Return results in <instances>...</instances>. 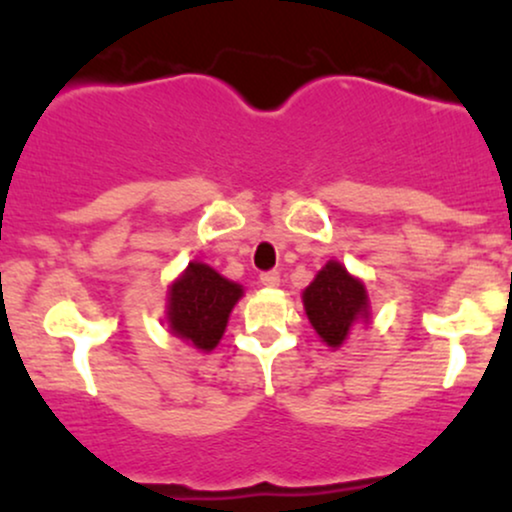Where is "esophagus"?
Here are the masks:
<instances>
[{"label":"esophagus","instance_id":"esophagus-1","mask_svg":"<svg viewBox=\"0 0 512 512\" xmlns=\"http://www.w3.org/2000/svg\"><path fill=\"white\" fill-rule=\"evenodd\" d=\"M261 284H263L265 288H274V286H279V272H277V270L263 272V274H261Z\"/></svg>","mask_w":512,"mask_h":512}]
</instances>
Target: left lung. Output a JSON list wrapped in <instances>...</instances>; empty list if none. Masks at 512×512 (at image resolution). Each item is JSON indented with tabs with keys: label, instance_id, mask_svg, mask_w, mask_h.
<instances>
[{
	"label": "left lung",
	"instance_id": "8db88e82",
	"mask_svg": "<svg viewBox=\"0 0 512 512\" xmlns=\"http://www.w3.org/2000/svg\"><path fill=\"white\" fill-rule=\"evenodd\" d=\"M307 316L318 337L337 348L360 318H367V291L337 261H330L302 293Z\"/></svg>",
	"mask_w": 512,
	"mask_h": 512
}]
</instances>
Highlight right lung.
Wrapping results in <instances>:
<instances>
[{"instance_id":"add662e5","label":"right lung","mask_w":512,"mask_h":512,"mask_svg":"<svg viewBox=\"0 0 512 512\" xmlns=\"http://www.w3.org/2000/svg\"><path fill=\"white\" fill-rule=\"evenodd\" d=\"M242 288L205 263H189L187 272L170 286L168 323L177 337L212 351L224 335L228 314Z\"/></svg>"}]
</instances>
